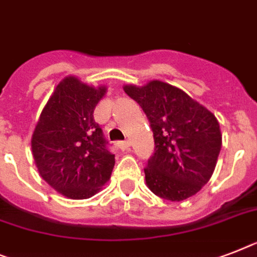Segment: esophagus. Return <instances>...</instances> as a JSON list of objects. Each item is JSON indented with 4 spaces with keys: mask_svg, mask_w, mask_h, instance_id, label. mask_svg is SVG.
Here are the masks:
<instances>
[{
    "mask_svg": "<svg viewBox=\"0 0 257 257\" xmlns=\"http://www.w3.org/2000/svg\"><path fill=\"white\" fill-rule=\"evenodd\" d=\"M117 147L121 150H128L129 147H131V143H129L128 140L126 141H120V143H117Z\"/></svg>",
    "mask_w": 257,
    "mask_h": 257,
    "instance_id": "esophagus-1",
    "label": "esophagus"
}]
</instances>
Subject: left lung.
Wrapping results in <instances>:
<instances>
[{
  "instance_id": "1",
  "label": "left lung",
  "mask_w": 257,
  "mask_h": 257,
  "mask_svg": "<svg viewBox=\"0 0 257 257\" xmlns=\"http://www.w3.org/2000/svg\"><path fill=\"white\" fill-rule=\"evenodd\" d=\"M153 131L154 153L144 169L147 185L172 202L193 197L210 181L222 148L216 117L182 89L160 80L125 85Z\"/></svg>"
}]
</instances>
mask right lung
Masks as SVG:
<instances>
[{
    "label": "right lung",
    "instance_id": "obj_1",
    "mask_svg": "<svg viewBox=\"0 0 257 257\" xmlns=\"http://www.w3.org/2000/svg\"><path fill=\"white\" fill-rule=\"evenodd\" d=\"M105 87H89L75 76L56 85L31 139L41 177L71 199L95 195L110 178L114 154L93 118Z\"/></svg>",
    "mask_w": 257,
    "mask_h": 257
}]
</instances>
